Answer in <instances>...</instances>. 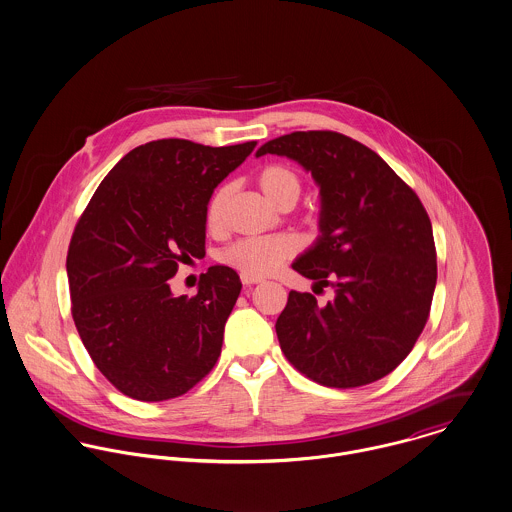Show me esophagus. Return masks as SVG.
I'll return each instance as SVG.
<instances>
[{
	"label": "esophagus",
	"mask_w": 512,
	"mask_h": 512,
	"mask_svg": "<svg viewBox=\"0 0 512 512\" xmlns=\"http://www.w3.org/2000/svg\"><path fill=\"white\" fill-rule=\"evenodd\" d=\"M241 283L245 284V286H251V284L261 283V279L259 277H251L247 273H241Z\"/></svg>",
	"instance_id": "esophagus-1"
}]
</instances>
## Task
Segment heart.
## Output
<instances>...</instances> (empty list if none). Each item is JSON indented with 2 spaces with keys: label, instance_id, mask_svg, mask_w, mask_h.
<instances>
[{
  "label": "heart",
  "instance_id": "obj_1",
  "mask_svg": "<svg viewBox=\"0 0 512 512\" xmlns=\"http://www.w3.org/2000/svg\"><path fill=\"white\" fill-rule=\"evenodd\" d=\"M257 186L271 204L281 210H288L298 202L302 194V176L290 165L273 163L257 172ZM231 194L233 186L222 184L210 194L206 202L204 218L206 228L212 233H222L226 229ZM298 249V239H294L292 235L247 237L226 247L220 255V261L251 277H267L273 275L284 261L292 259Z\"/></svg>",
  "mask_w": 512,
  "mask_h": 512
}]
</instances>
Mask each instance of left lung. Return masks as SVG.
I'll return each instance as SVG.
<instances>
[{"label":"left lung","instance_id":"left-lung-1","mask_svg":"<svg viewBox=\"0 0 512 512\" xmlns=\"http://www.w3.org/2000/svg\"><path fill=\"white\" fill-rule=\"evenodd\" d=\"M267 153L294 159L320 184L322 235L292 269L336 290L324 308L310 292H288L275 326L284 357L324 387L383 379L430 316L438 265L426 208L375 151L336 131H294L257 157Z\"/></svg>","mask_w":512,"mask_h":512}]
</instances>
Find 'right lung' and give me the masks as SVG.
<instances>
[{
  "mask_svg": "<svg viewBox=\"0 0 512 512\" xmlns=\"http://www.w3.org/2000/svg\"><path fill=\"white\" fill-rule=\"evenodd\" d=\"M255 145H139L78 218L66 255L72 318L94 365L125 397H180L214 369L239 275L210 267L190 298L172 296L169 279L184 259L206 255V202Z\"/></svg>",
  "mask_w": 512,
  "mask_h": 512,
  "instance_id": "1",
  "label": "right lung"
}]
</instances>
